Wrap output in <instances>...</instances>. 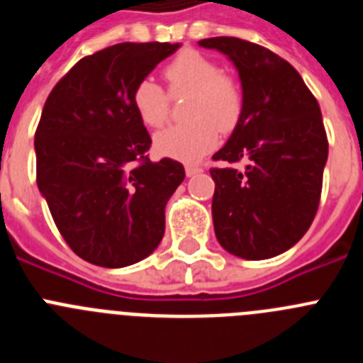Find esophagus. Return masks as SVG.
Returning a JSON list of instances; mask_svg holds the SVG:
<instances>
[{"label": "esophagus", "mask_w": 363, "mask_h": 363, "mask_svg": "<svg viewBox=\"0 0 363 363\" xmlns=\"http://www.w3.org/2000/svg\"><path fill=\"white\" fill-rule=\"evenodd\" d=\"M185 172H187V176L191 178V176L200 174L201 169H200V167H196V165H187V167H185Z\"/></svg>", "instance_id": "esophagus-1"}]
</instances>
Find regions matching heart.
<instances>
[{"label":"heart","mask_w":363,"mask_h":363,"mask_svg":"<svg viewBox=\"0 0 363 363\" xmlns=\"http://www.w3.org/2000/svg\"><path fill=\"white\" fill-rule=\"evenodd\" d=\"M171 92H189L187 123L171 125L154 136V149L167 158L196 162L214 149L218 129H230L242 112L238 82L198 50H184L163 69ZM133 107L147 127H160L167 116V94L154 79L138 82Z\"/></svg>","instance_id":"b5f03b06"}]
</instances>
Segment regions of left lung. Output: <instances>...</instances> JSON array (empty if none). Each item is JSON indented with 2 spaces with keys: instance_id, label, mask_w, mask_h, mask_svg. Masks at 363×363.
<instances>
[{
  "instance_id": "obj_1",
  "label": "left lung",
  "mask_w": 363,
  "mask_h": 363,
  "mask_svg": "<svg viewBox=\"0 0 363 363\" xmlns=\"http://www.w3.org/2000/svg\"><path fill=\"white\" fill-rule=\"evenodd\" d=\"M198 45L227 56L242 85L236 127L213 160L243 169H211L214 233L238 258H272L307 233L318 209L329 152L318 101L265 47L227 36Z\"/></svg>"
}]
</instances>
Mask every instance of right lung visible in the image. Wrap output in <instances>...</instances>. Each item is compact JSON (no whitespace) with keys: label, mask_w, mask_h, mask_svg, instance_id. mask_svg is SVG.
Here are the masks:
<instances>
[{"label":"right lung","mask_w":363,"mask_h":363,"mask_svg":"<svg viewBox=\"0 0 363 363\" xmlns=\"http://www.w3.org/2000/svg\"><path fill=\"white\" fill-rule=\"evenodd\" d=\"M182 43H118L79 60L45 101L34 138L38 189L79 258L133 265L156 251L179 162H150L133 91Z\"/></svg>","instance_id":"obj_1"}]
</instances>
